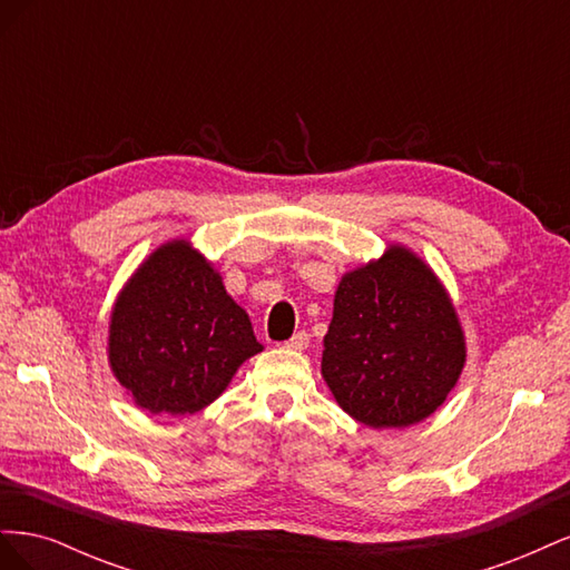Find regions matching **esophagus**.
<instances>
[{
  "label": "esophagus",
  "instance_id": "1",
  "mask_svg": "<svg viewBox=\"0 0 570 570\" xmlns=\"http://www.w3.org/2000/svg\"><path fill=\"white\" fill-rule=\"evenodd\" d=\"M285 347L292 350V352H304V350L308 347V335H306L304 331L295 333V335H292V337L285 342Z\"/></svg>",
  "mask_w": 570,
  "mask_h": 570
}]
</instances>
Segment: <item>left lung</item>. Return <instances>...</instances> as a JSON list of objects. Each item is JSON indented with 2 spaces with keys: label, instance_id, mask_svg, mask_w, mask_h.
I'll list each match as a JSON object with an SVG mask.
<instances>
[{
  "label": "left lung",
  "instance_id": "8db88e82",
  "mask_svg": "<svg viewBox=\"0 0 570 570\" xmlns=\"http://www.w3.org/2000/svg\"><path fill=\"white\" fill-rule=\"evenodd\" d=\"M465 364L456 308L421 256L402 245L342 275L321 373L337 404L368 428L435 413Z\"/></svg>",
  "mask_w": 570,
  "mask_h": 570
}]
</instances>
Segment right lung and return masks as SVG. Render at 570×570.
Listing matches in <instances>:
<instances>
[{
  "mask_svg": "<svg viewBox=\"0 0 570 570\" xmlns=\"http://www.w3.org/2000/svg\"><path fill=\"white\" fill-rule=\"evenodd\" d=\"M262 350L245 308L187 239L154 249L111 308V371L149 413L185 416L209 406Z\"/></svg>",
  "mask_w": 570,
  "mask_h": 570,
  "instance_id": "obj_1",
  "label": "right lung"
}]
</instances>
